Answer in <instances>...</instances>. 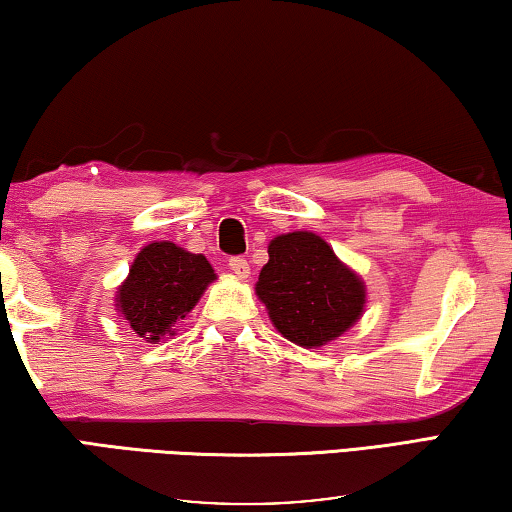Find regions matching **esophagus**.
<instances>
[{"mask_svg":"<svg viewBox=\"0 0 512 512\" xmlns=\"http://www.w3.org/2000/svg\"><path fill=\"white\" fill-rule=\"evenodd\" d=\"M230 271H232L234 275H237V278L246 280L248 275H250V264H248L243 257H232V259H230Z\"/></svg>","mask_w":512,"mask_h":512,"instance_id":"esophagus-1","label":"esophagus"}]
</instances>
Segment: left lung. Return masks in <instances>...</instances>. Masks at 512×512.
I'll return each instance as SVG.
<instances>
[{
  "mask_svg": "<svg viewBox=\"0 0 512 512\" xmlns=\"http://www.w3.org/2000/svg\"><path fill=\"white\" fill-rule=\"evenodd\" d=\"M255 291L280 335L305 348L342 337L367 303L360 275L314 232L275 237Z\"/></svg>",
  "mask_w": 512,
  "mask_h": 512,
  "instance_id": "left-lung-1",
  "label": "left lung"
}]
</instances>
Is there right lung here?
I'll return each instance as SVG.
<instances>
[{
    "instance_id": "obj_1",
    "label": "right lung",
    "mask_w": 512,
    "mask_h": 512,
    "mask_svg": "<svg viewBox=\"0 0 512 512\" xmlns=\"http://www.w3.org/2000/svg\"><path fill=\"white\" fill-rule=\"evenodd\" d=\"M214 280L216 273L205 255L154 241L136 255L127 280L116 291V307L134 335L157 344L175 335Z\"/></svg>"
}]
</instances>
